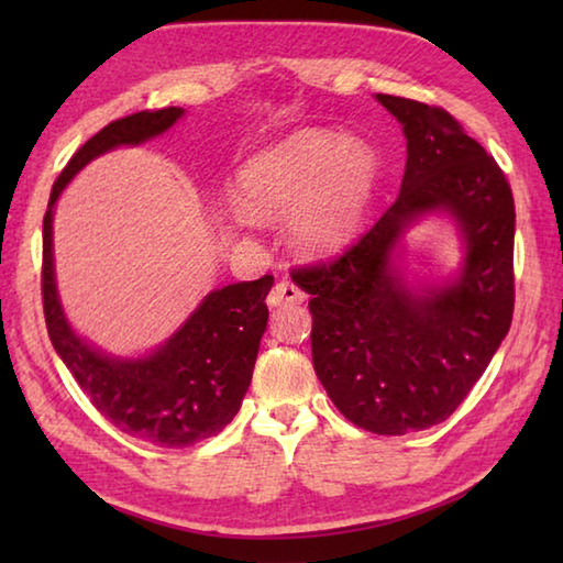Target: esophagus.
<instances>
[{
    "label": "esophagus",
    "mask_w": 563,
    "mask_h": 563,
    "mask_svg": "<svg viewBox=\"0 0 563 563\" xmlns=\"http://www.w3.org/2000/svg\"><path fill=\"white\" fill-rule=\"evenodd\" d=\"M305 302V292L297 288L292 280H280L275 283V288L268 295V305L271 307H280V305H302Z\"/></svg>",
    "instance_id": "34e87169"
}]
</instances>
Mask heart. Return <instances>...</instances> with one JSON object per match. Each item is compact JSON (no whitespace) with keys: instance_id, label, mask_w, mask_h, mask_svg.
<instances>
[{"instance_id":"b5f03b06","label":"heart","mask_w":563,"mask_h":563,"mask_svg":"<svg viewBox=\"0 0 563 563\" xmlns=\"http://www.w3.org/2000/svg\"><path fill=\"white\" fill-rule=\"evenodd\" d=\"M377 154L363 140L302 130L256 154L239 174V218L292 214V244L329 256L361 230L377 181Z\"/></svg>"}]
</instances>
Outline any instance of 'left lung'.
Segmentation results:
<instances>
[{
  "label": "left lung",
  "mask_w": 563,
  "mask_h": 563,
  "mask_svg": "<svg viewBox=\"0 0 563 563\" xmlns=\"http://www.w3.org/2000/svg\"><path fill=\"white\" fill-rule=\"evenodd\" d=\"M377 101L404 125L399 198L341 256L292 278L312 295V361L331 401L357 428L404 435L452 416L506 339L516 202L496 159L445 109L389 93ZM433 209L459 222L465 268L454 286L413 296L390 251Z\"/></svg>",
  "instance_id": "1"
}]
</instances>
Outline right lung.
I'll use <instances>...</instances> for the list:
<instances>
[{
  "label": "right lung",
  "mask_w": 563,
  "mask_h": 563,
  "mask_svg": "<svg viewBox=\"0 0 563 563\" xmlns=\"http://www.w3.org/2000/svg\"><path fill=\"white\" fill-rule=\"evenodd\" d=\"M184 109L140 111L101 128L84 142L53 184L43 218V312L47 336L77 385L106 421L159 448H188L236 416L254 375L266 331L273 275L212 290L162 349L121 361L91 349L71 331L59 305L53 268V208L84 164L121 145H140L169 130Z\"/></svg>",
  "instance_id": "right-lung-1"
}]
</instances>
